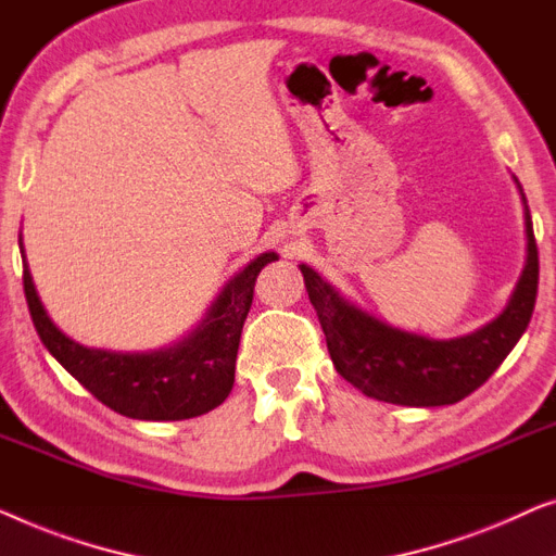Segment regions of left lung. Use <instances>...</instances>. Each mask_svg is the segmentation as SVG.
Segmentation results:
<instances>
[{"instance_id": "left-lung-1", "label": "left lung", "mask_w": 556, "mask_h": 556, "mask_svg": "<svg viewBox=\"0 0 556 556\" xmlns=\"http://www.w3.org/2000/svg\"><path fill=\"white\" fill-rule=\"evenodd\" d=\"M523 199V193H521ZM527 203V199H523ZM527 208V267L509 307L479 332L456 340H428L395 330L342 300L315 269L304 267V287L323 325L338 372L359 393L386 403L451 405L486 382L527 330L536 302L539 252Z\"/></svg>"}]
</instances>
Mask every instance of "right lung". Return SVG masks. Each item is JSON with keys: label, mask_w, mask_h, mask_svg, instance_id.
Instances as JSON below:
<instances>
[{"label": "right lung", "mask_w": 556, "mask_h": 556, "mask_svg": "<svg viewBox=\"0 0 556 556\" xmlns=\"http://www.w3.org/2000/svg\"><path fill=\"white\" fill-rule=\"evenodd\" d=\"M275 260V252L256 256L218 294L197 332L174 348L148 355L90 350L70 340L47 317L25 256H22V281L42 345L85 390L125 418L184 420L214 410L231 393L241 327L254 300V281Z\"/></svg>", "instance_id": "add662e5"}]
</instances>
